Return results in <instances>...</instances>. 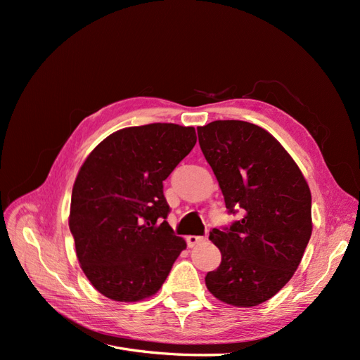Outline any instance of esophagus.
I'll return each mask as SVG.
<instances>
[{"label":"esophagus","mask_w":360,"mask_h":360,"mask_svg":"<svg viewBox=\"0 0 360 360\" xmlns=\"http://www.w3.org/2000/svg\"><path fill=\"white\" fill-rule=\"evenodd\" d=\"M205 240H207L205 236H188V237H186V242H188V246H189V248L201 245V243H204Z\"/></svg>","instance_id":"34e87169"}]
</instances>
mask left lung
I'll return each mask as SVG.
<instances>
[{"label":"left lung","instance_id":"left-lung-1","mask_svg":"<svg viewBox=\"0 0 360 360\" xmlns=\"http://www.w3.org/2000/svg\"><path fill=\"white\" fill-rule=\"evenodd\" d=\"M197 130L228 213L242 212L238 221L210 231L222 261L207 274L205 285L233 307H257L300 264L312 233L311 191L296 162L263 127L216 120Z\"/></svg>","mask_w":360,"mask_h":360}]
</instances>
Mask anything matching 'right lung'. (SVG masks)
<instances>
[{
  "label": "right lung",
  "mask_w": 360,
  "mask_h": 360,
  "mask_svg": "<svg viewBox=\"0 0 360 360\" xmlns=\"http://www.w3.org/2000/svg\"><path fill=\"white\" fill-rule=\"evenodd\" d=\"M197 143L193 127L151 123L103 139L72 191L69 226L93 287L115 302L153 294L186 242L167 222V180Z\"/></svg>",
  "instance_id": "1"
}]
</instances>
